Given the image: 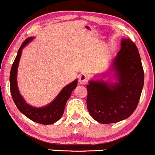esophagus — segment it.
I'll return each mask as SVG.
<instances>
[{"mask_svg":"<svg viewBox=\"0 0 155 155\" xmlns=\"http://www.w3.org/2000/svg\"><path fill=\"white\" fill-rule=\"evenodd\" d=\"M79 82L80 83V84H86L88 82V77H87V75H86L85 74H81V75L79 76Z\"/></svg>","mask_w":155,"mask_h":155,"instance_id":"34e87169","label":"esophagus"}]
</instances>
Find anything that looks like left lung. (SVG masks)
I'll list each match as a JSON object with an SVG mask.
<instances>
[{
	"label": "left lung",
	"mask_w": 155,
	"mask_h": 155,
	"mask_svg": "<svg viewBox=\"0 0 155 155\" xmlns=\"http://www.w3.org/2000/svg\"><path fill=\"white\" fill-rule=\"evenodd\" d=\"M110 71L113 73L114 82L109 79H92L87 85V105L89 114L103 124L128 118L140 99L144 74L140 55L131 40L122 39L120 50L112 61ZM106 74H109L106 73L103 76Z\"/></svg>",
	"instance_id": "obj_1"
}]
</instances>
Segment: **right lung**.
Returning a JSON list of instances; mask_svg holds the SVG:
<instances>
[{
    "label": "right lung",
    "mask_w": 155,
    "mask_h": 155,
    "mask_svg": "<svg viewBox=\"0 0 155 155\" xmlns=\"http://www.w3.org/2000/svg\"><path fill=\"white\" fill-rule=\"evenodd\" d=\"M35 39L34 37H28L18 50L17 55L12 66L10 73L11 94L16 107L22 114L34 122L40 124L50 125L61 119L64 112L67 100L69 99L72 91L76 88L78 80L76 79L62 89L55 98L49 104L43 107H37L29 105L20 94L17 84V71L18 63L21 58L23 48Z\"/></svg>",
    "instance_id": "1"
}]
</instances>
